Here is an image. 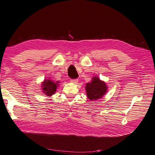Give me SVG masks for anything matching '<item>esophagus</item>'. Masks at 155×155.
I'll use <instances>...</instances> for the list:
<instances>
[{"instance_id": "esophagus-1", "label": "esophagus", "mask_w": 155, "mask_h": 155, "mask_svg": "<svg viewBox=\"0 0 155 155\" xmlns=\"http://www.w3.org/2000/svg\"><path fill=\"white\" fill-rule=\"evenodd\" d=\"M71 82L74 83V84H78V79H75V80H71Z\"/></svg>"}]
</instances>
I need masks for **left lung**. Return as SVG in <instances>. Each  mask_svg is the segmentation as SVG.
<instances>
[{
  "label": "left lung",
  "mask_w": 155,
  "mask_h": 155,
  "mask_svg": "<svg viewBox=\"0 0 155 155\" xmlns=\"http://www.w3.org/2000/svg\"><path fill=\"white\" fill-rule=\"evenodd\" d=\"M86 94L90 101L98 100L103 97L107 92V86L104 81L98 78L94 77L90 83L86 84Z\"/></svg>",
  "instance_id": "8db88e82"
}]
</instances>
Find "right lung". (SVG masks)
I'll return each mask as SVG.
<instances>
[{"mask_svg":"<svg viewBox=\"0 0 155 155\" xmlns=\"http://www.w3.org/2000/svg\"><path fill=\"white\" fill-rule=\"evenodd\" d=\"M59 81H53L52 80H45L42 83V90L47 96H51L54 94L57 90V87L59 86Z\"/></svg>","mask_w":155,"mask_h":155,"instance_id":"add662e5","label":"right lung"}]
</instances>
